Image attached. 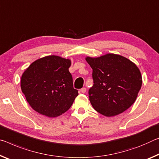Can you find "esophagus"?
<instances>
[{"label":"esophagus","instance_id":"1","mask_svg":"<svg viewBox=\"0 0 159 159\" xmlns=\"http://www.w3.org/2000/svg\"><path fill=\"white\" fill-rule=\"evenodd\" d=\"M80 91L82 93H85V92H86V89H85V88H83V89H80Z\"/></svg>","mask_w":159,"mask_h":159}]
</instances>
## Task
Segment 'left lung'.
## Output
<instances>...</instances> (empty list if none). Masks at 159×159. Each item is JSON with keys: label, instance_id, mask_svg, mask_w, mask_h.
<instances>
[{"label": "left lung", "instance_id": "left-lung-1", "mask_svg": "<svg viewBox=\"0 0 159 159\" xmlns=\"http://www.w3.org/2000/svg\"><path fill=\"white\" fill-rule=\"evenodd\" d=\"M93 69L89 100L93 108L106 117L120 115L132 106L142 88L140 70L134 62L119 54L86 57Z\"/></svg>", "mask_w": 159, "mask_h": 159}]
</instances>
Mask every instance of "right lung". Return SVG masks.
Wrapping results in <instances>:
<instances>
[{"label":"right lung","instance_id":"add662e5","mask_svg":"<svg viewBox=\"0 0 159 159\" xmlns=\"http://www.w3.org/2000/svg\"><path fill=\"white\" fill-rule=\"evenodd\" d=\"M71 61L56 55L36 60L22 75L20 87L35 111L48 117L66 112L79 95L69 69Z\"/></svg>","mask_w":159,"mask_h":159}]
</instances>
